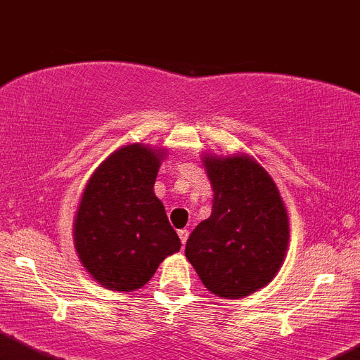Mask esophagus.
<instances>
[{
	"instance_id": "34e87169",
	"label": "esophagus",
	"mask_w": 360,
	"mask_h": 360,
	"mask_svg": "<svg viewBox=\"0 0 360 360\" xmlns=\"http://www.w3.org/2000/svg\"><path fill=\"white\" fill-rule=\"evenodd\" d=\"M179 238H181V242H183V245L186 244V240H188V229H179Z\"/></svg>"
}]
</instances>
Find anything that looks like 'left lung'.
<instances>
[{
  "label": "left lung",
  "mask_w": 360,
  "mask_h": 360,
  "mask_svg": "<svg viewBox=\"0 0 360 360\" xmlns=\"http://www.w3.org/2000/svg\"><path fill=\"white\" fill-rule=\"evenodd\" d=\"M212 215L186 242L188 262L212 294L240 300L273 281L289 249V215L276 183L249 154H204Z\"/></svg>",
  "instance_id": "8db88e82"
}]
</instances>
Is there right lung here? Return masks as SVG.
<instances>
[{
	"mask_svg": "<svg viewBox=\"0 0 360 360\" xmlns=\"http://www.w3.org/2000/svg\"><path fill=\"white\" fill-rule=\"evenodd\" d=\"M165 148L120 147L87 179L73 222V242L89 276L103 289H141L161 262L181 249L154 193Z\"/></svg>",
	"mask_w": 360,
	"mask_h": 360,
	"instance_id": "add662e5",
	"label": "right lung"
}]
</instances>
